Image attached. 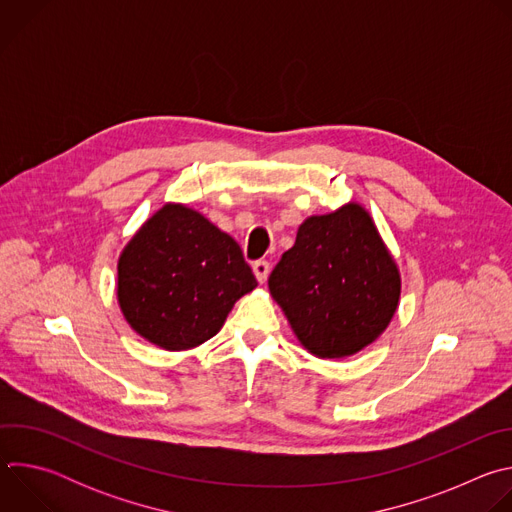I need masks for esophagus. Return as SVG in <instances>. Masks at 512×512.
<instances>
[{"label":"esophagus","instance_id":"1","mask_svg":"<svg viewBox=\"0 0 512 512\" xmlns=\"http://www.w3.org/2000/svg\"><path fill=\"white\" fill-rule=\"evenodd\" d=\"M253 273H255L259 283H265L267 275H269V263L267 261H255L253 263Z\"/></svg>","mask_w":512,"mask_h":512}]
</instances>
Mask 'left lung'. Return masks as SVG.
I'll use <instances>...</instances> for the list:
<instances>
[{
  "label": "left lung",
  "mask_w": 512,
  "mask_h": 512,
  "mask_svg": "<svg viewBox=\"0 0 512 512\" xmlns=\"http://www.w3.org/2000/svg\"><path fill=\"white\" fill-rule=\"evenodd\" d=\"M269 294L310 354L344 358L387 330L401 273L369 210L346 202L300 225L269 275Z\"/></svg>",
  "instance_id": "1"
}]
</instances>
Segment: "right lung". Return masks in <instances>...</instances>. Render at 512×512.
<instances>
[{
  "instance_id": "obj_1",
  "label": "right lung",
  "mask_w": 512,
  "mask_h": 512,
  "mask_svg": "<svg viewBox=\"0 0 512 512\" xmlns=\"http://www.w3.org/2000/svg\"><path fill=\"white\" fill-rule=\"evenodd\" d=\"M255 287L237 241L180 202L156 210L117 263L123 318L141 338L172 352L210 340Z\"/></svg>"
}]
</instances>
